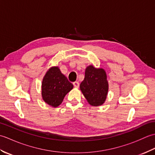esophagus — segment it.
<instances>
[{
    "label": "esophagus",
    "instance_id": "obj_1",
    "mask_svg": "<svg viewBox=\"0 0 155 155\" xmlns=\"http://www.w3.org/2000/svg\"><path fill=\"white\" fill-rule=\"evenodd\" d=\"M73 85L75 88H78V87H79V83L78 81H75L73 83Z\"/></svg>",
    "mask_w": 155,
    "mask_h": 155
}]
</instances>
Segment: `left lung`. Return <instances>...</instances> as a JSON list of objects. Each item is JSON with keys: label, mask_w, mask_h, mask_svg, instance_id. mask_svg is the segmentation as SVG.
I'll use <instances>...</instances> for the list:
<instances>
[{"label": "left lung", "mask_w": 155, "mask_h": 155, "mask_svg": "<svg viewBox=\"0 0 155 155\" xmlns=\"http://www.w3.org/2000/svg\"><path fill=\"white\" fill-rule=\"evenodd\" d=\"M80 88L91 105L101 106L106 100L108 91L106 72L103 68L88 66L85 70V77L80 84Z\"/></svg>", "instance_id": "obj_1"}]
</instances>
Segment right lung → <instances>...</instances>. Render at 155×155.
<instances>
[{
	"label": "right lung",
	"mask_w": 155,
	"mask_h": 155,
	"mask_svg": "<svg viewBox=\"0 0 155 155\" xmlns=\"http://www.w3.org/2000/svg\"><path fill=\"white\" fill-rule=\"evenodd\" d=\"M72 88L73 85L62 74L59 68L52 67L48 69L42 79V99L50 106L57 107Z\"/></svg>",
	"instance_id": "right-lung-1"
}]
</instances>
